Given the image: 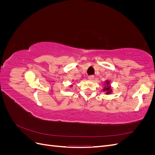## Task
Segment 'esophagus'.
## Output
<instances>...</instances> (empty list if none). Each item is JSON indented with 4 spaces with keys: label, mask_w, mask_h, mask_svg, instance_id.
Returning <instances> with one entry per match:
<instances>
[{
    "label": "esophagus",
    "mask_w": 155,
    "mask_h": 155,
    "mask_svg": "<svg viewBox=\"0 0 155 155\" xmlns=\"http://www.w3.org/2000/svg\"><path fill=\"white\" fill-rule=\"evenodd\" d=\"M88 79H90V80H93V79H94V75H90V76H88Z\"/></svg>",
    "instance_id": "esophagus-1"
}]
</instances>
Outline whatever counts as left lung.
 I'll return each mask as SVG.
<instances>
[{"label":"left lung","mask_w":155,"mask_h":155,"mask_svg":"<svg viewBox=\"0 0 155 155\" xmlns=\"http://www.w3.org/2000/svg\"><path fill=\"white\" fill-rule=\"evenodd\" d=\"M105 84H106V86H105L104 88L103 89V91H104V92H106V94H110L112 92V88L110 86V81H105Z\"/></svg>","instance_id":"left-lung-1"}]
</instances>
